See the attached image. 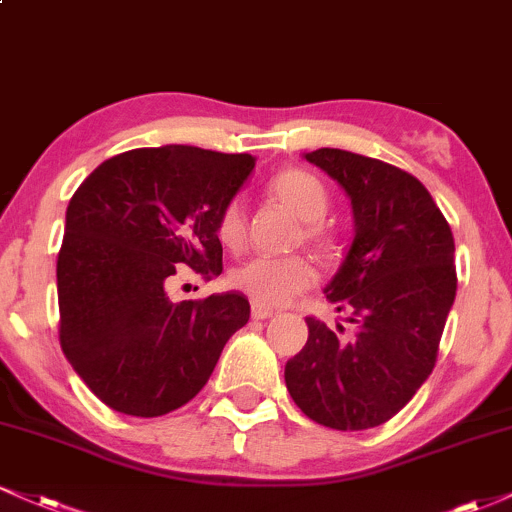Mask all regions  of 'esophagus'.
Returning <instances> with one entry per match:
<instances>
[{
	"mask_svg": "<svg viewBox=\"0 0 512 512\" xmlns=\"http://www.w3.org/2000/svg\"><path fill=\"white\" fill-rule=\"evenodd\" d=\"M269 317H274L272 308H267V305H260V303H252V320H269Z\"/></svg>",
	"mask_w": 512,
	"mask_h": 512,
	"instance_id": "1",
	"label": "esophagus"
}]
</instances>
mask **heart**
Wrapping results in <instances>:
<instances>
[{
    "mask_svg": "<svg viewBox=\"0 0 512 512\" xmlns=\"http://www.w3.org/2000/svg\"><path fill=\"white\" fill-rule=\"evenodd\" d=\"M269 195L305 223V238L317 250L327 255L337 250V238L322 226V219L330 211V192L317 175L303 168H284L269 180ZM216 238L228 250H240L245 245V207L238 197L223 204L219 211ZM315 279L313 262L303 255H255L231 272V284L260 305L291 303L298 293L310 289Z\"/></svg>",
    "mask_w": 512,
    "mask_h": 512,
    "instance_id": "b5f03b06",
    "label": "heart"
}]
</instances>
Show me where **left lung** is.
Returning <instances> with one entry per match:
<instances>
[{
	"instance_id": "8db88e82",
	"label": "left lung",
	"mask_w": 512,
	"mask_h": 512,
	"mask_svg": "<svg viewBox=\"0 0 512 512\" xmlns=\"http://www.w3.org/2000/svg\"><path fill=\"white\" fill-rule=\"evenodd\" d=\"M305 161L342 185L354 209V240L327 284L356 332L342 339L315 317L308 342L284 370L293 402L315 424L366 431L390 421L436 366L455 303V240L414 175L342 149Z\"/></svg>"
}]
</instances>
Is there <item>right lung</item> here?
Returning a JSON list of instances; mask_svg holds the SVG:
<instances>
[{
    "instance_id": "1",
    "label": "right lung",
    "mask_w": 512,
    "mask_h": 512,
    "mask_svg": "<svg viewBox=\"0 0 512 512\" xmlns=\"http://www.w3.org/2000/svg\"><path fill=\"white\" fill-rule=\"evenodd\" d=\"M255 168L250 154L168 144L108 158L69 199L57 255L60 344L103 404L163 416L207 385L250 320L243 293L168 298L175 267L221 274L216 219Z\"/></svg>"
}]
</instances>
